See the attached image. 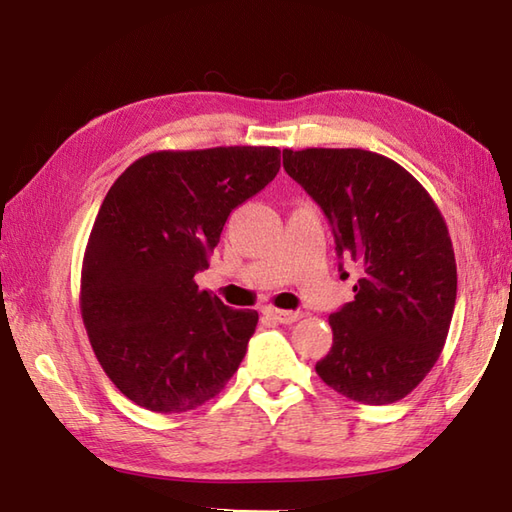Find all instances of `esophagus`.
<instances>
[{"label": "esophagus", "mask_w": 512, "mask_h": 512, "mask_svg": "<svg viewBox=\"0 0 512 512\" xmlns=\"http://www.w3.org/2000/svg\"><path fill=\"white\" fill-rule=\"evenodd\" d=\"M265 314L269 318H274L280 325H291V322L300 320V311H285V309H276V307H265Z\"/></svg>", "instance_id": "esophagus-1"}]
</instances>
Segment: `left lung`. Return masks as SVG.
I'll use <instances>...</instances> for the list:
<instances>
[{
  "label": "left lung",
  "instance_id": "obj_1",
  "mask_svg": "<svg viewBox=\"0 0 512 512\" xmlns=\"http://www.w3.org/2000/svg\"><path fill=\"white\" fill-rule=\"evenodd\" d=\"M283 168L329 218L340 258L356 267V298L329 316L331 351L316 371L362 404L409 395L440 358L457 267L444 218L402 165L356 148L283 150Z\"/></svg>",
  "mask_w": 512,
  "mask_h": 512
}]
</instances>
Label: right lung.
Returning a JSON list of instances; mask_svg holds the SVG:
<instances>
[{"label": "right lung", "mask_w": 512, "mask_h": 512, "mask_svg": "<svg viewBox=\"0 0 512 512\" xmlns=\"http://www.w3.org/2000/svg\"><path fill=\"white\" fill-rule=\"evenodd\" d=\"M278 148L163 150L141 156L101 203L81 269V318L125 398L185 413L225 389L254 336V309H232L194 276L227 216L274 181Z\"/></svg>", "instance_id": "obj_1"}]
</instances>
